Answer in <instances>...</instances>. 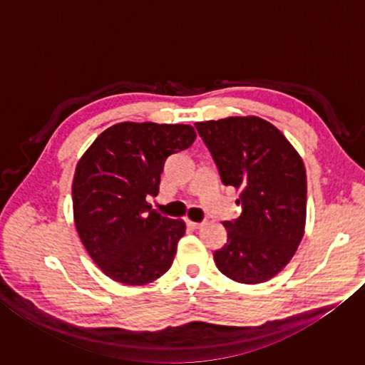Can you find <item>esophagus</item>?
I'll return each instance as SVG.
<instances>
[{"label": "esophagus", "instance_id": "1", "mask_svg": "<svg viewBox=\"0 0 365 365\" xmlns=\"http://www.w3.org/2000/svg\"><path fill=\"white\" fill-rule=\"evenodd\" d=\"M187 225L193 230H197V228L202 227V222H193V220H187Z\"/></svg>", "mask_w": 365, "mask_h": 365}]
</instances>
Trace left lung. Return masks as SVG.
<instances>
[{
	"label": "left lung",
	"mask_w": 365,
	"mask_h": 365,
	"mask_svg": "<svg viewBox=\"0 0 365 365\" xmlns=\"http://www.w3.org/2000/svg\"><path fill=\"white\" fill-rule=\"evenodd\" d=\"M224 185L240 191L238 219L224 222L227 243L214 251L222 274L262 283L292 261L304 237L307 183L299 153L270 122L256 115L196 122Z\"/></svg>",
	"instance_id": "left-lung-1"
}]
</instances>
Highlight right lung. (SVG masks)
I'll return each mask as SVG.
<instances>
[{"instance_id":"right-lung-1","label":"right lung","mask_w":365,"mask_h":365,"mask_svg":"<svg viewBox=\"0 0 365 365\" xmlns=\"http://www.w3.org/2000/svg\"><path fill=\"white\" fill-rule=\"evenodd\" d=\"M196 132L185 123L120 122L80 158L72 182L73 222L104 275L123 285H146L170 269L185 235L182 219L153 211L170 154L187 150Z\"/></svg>"}]
</instances>
